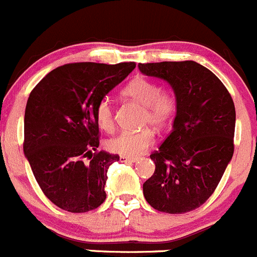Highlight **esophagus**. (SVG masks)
<instances>
[{"mask_svg":"<svg viewBox=\"0 0 257 257\" xmlns=\"http://www.w3.org/2000/svg\"><path fill=\"white\" fill-rule=\"evenodd\" d=\"M120 161H121V162H125V163H132V162H136L137 158H134V157H125V156H121Z\"/></svg>","mask_w":257,"mask_h":257,"instance_id":"obj_1","label":"esophagus"}]
</instances>
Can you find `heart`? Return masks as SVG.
<instances>
[{
  "label": "heart",
  "mask_w": 257,
  "mask_h": 257,
  "mask_svg": "<svg viewBox=\"0 0 257 257\" xmlns=\"http://www.w3.org/2000/svg\"><path fill=\"white\" fill-rule=\"evenodd\" d=\"M122 95L132 101L145 106L144 123H151L155 127H162L173 115L176 100L168 91H162L160 86L151 79L139 76L131 80ZM95 120L97 126L104 131L113 128V109L109 99H102L95 107ZM153 134L151 130L144 128L137 132L123 131L106 142L110 152L125 157H137L142 155L153 144Z\"/></svg>",
  "instance_id": "b5f03b06"
}]
</instances>
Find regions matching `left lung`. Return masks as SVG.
<instances>
[{
	"instance_id": "1",
	"label": "left lung",
	"mask_w": 257,
	"mask_h": 257,
	"mask_svg": "<svg viewBox=\"0 0 257 257\" xmlns=\"http://www.w3.org/2000/svg\"><path fill=\"white\" fill-rule=\"evenodd\" d=\"M139 68L169 84L177 106L172 132L150 156L156 169L144 183V195L163 213L194 210L213 194L232 158L234 101L218 76L193 60Z\"/></svg>"
}]
</instances>
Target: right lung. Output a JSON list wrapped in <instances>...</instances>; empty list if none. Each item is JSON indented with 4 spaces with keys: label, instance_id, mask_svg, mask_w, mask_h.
<instances>
[{
    "label": "right lung",
    "instance_id": "add662e5",
    "mask_svg": "<svg viewBox=\"0 0 257 257\" xmlns=\"http://www.w3.org/2000/svg\"><path fill=\"white\" fill-rule=\"evenodd\" d=\"M135 67L134 62L65 64L32 90L23 152L46 197L63 210L85 213L106 199L107 169L120 157L104 151L92 155L99 147L95 107Z\"/></svg>",
    "mask_w": 257,
    "mask_h": 257
}]
</instances>
